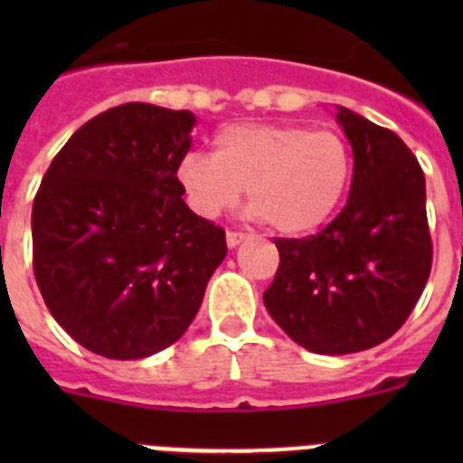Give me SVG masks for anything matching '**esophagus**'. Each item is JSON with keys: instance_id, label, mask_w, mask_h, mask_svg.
<instances>
[{"instance_id": "34e87169", "label": "esophagus", "mask_w": 463, "mask_h": 463, "mask_svg": "<svg viewBox=\"0 0 463 463\" xmlns=\"http://www.w3.org/2000/svg\"><path fill=\"white\" fill-rule=\"evenodd\" d=\"M243 239H245L243 232H227V245H229V248H236V245H239Z\"/></svg>"}]
</instances>
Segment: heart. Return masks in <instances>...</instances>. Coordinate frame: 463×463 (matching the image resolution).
<instances>
[{"label": "heart", "mask_w": 463, "mask_h": 463, "mask_svg": "<svg viewBox=\"0 0 463 463\" xmlns=\"http://www.w3.org/2000/svg\"><path fill=\"white\" fill-rule=\"evenodd\" d=\"M350 153L336 132L298 125H229L213 155L178 166L187 202L218 218L248 190L250 215L282 234H306L331 218L350 181Z\"/></svg>", "instance_id": "heart-1"}]
</instances>
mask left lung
Here are the masks:
<instances>
[{
    "label": "left lung",
    "instance_id": "1",
    "mask_svg": "<svg viewBox=\"0 0 463 463\" xmlns=\"http://www.w3.org/2000/svg\"><path fill=\"white\" fill-rule=\"evenodd\" d=\"M354 171L343 211L306 239H273L280 264L264 306L294 343L317 354L387 341L431 273L422 166L392 129L338 106Z\"/></svg>",
    "mask_w": 463,
    "mask_h": 463
}]
</instances>
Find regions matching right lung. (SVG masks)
I'll use <instances>...</instances> for the list:
<instances>
[{
    "instance_id": "1",
    "label": "right lung",
    "mask_w": 463,
    "mask_h": 463,
    "mask_svg": "<svg viewBox=\"0 0 463 463\" xmlns=\"http://www.w3.org/2000/svg\"><path fill=\"white\" fill-rule=\"evenodd\" d=\"M190 110L122 104L73 132L32 206V264L51 315L109 359H143L194 320L227 255L224 229L183 202Z\"/></svg>"
}]
</instances>
